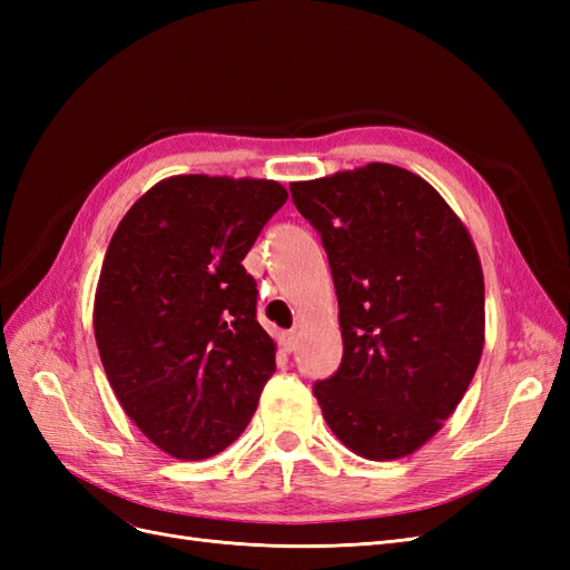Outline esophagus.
<instances>
[{
    "label": "esophagus",
    "instance_id": "34e87169",
    "mask_svg": "<svg viewBox=\"0 0 570 570\" xmlns=\"http://www.w3.org/2000/svg\"><path fill=\"white\" fill-rule=\"evenodd\" d=\"M281 347L285 350V352H295L297 350V333H283L281 335Z\"/></svg>",
    "mask_w": 570,
    "mask_h": 570
}]
</instances>
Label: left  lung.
Here are the masks:
<instances>
[{
    "label": "left lung",
    "mask_w": 570,
    "mask_h": 570,
    "mask_svg": "<svg viewBox=\"0 0 570 570\" xmlns=\"http://www.w3.org/2000/svg\"><path fill=\"white\" fill-rule=\"evenodd\" d=\"M321 233L342 364L314 385L337 440L371 461L416 452L452 416L485 344V283L463 223L392 164L289 185Z\"/></svg>",
    "instance_id": "8db88e82"
}]
</instances>
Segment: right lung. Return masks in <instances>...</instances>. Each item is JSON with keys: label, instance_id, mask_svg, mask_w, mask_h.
<instances>
[{"label": "right lung", "instance_id": "right-lung-1", "mask_svg": "<svg viewBox=\"0 0 570 570\" xmlns=\"http://www.w3.org/2000/svg\"><path fill=\"white\" fill-rule=\"evenodd\" d=\"M287 202L275 180L174 176L118 223L95 295V340L128 419L183 461L226 450L275 373L243 258Z\"/></svg>", "mask_w": 570, "mask_h": 570}]
</instances>
